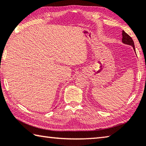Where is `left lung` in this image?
Here are the masks:
<instances>
[{
    "label": "left lung",
    "instance_id": "1",
    "mask_svg": "<svg viewBox=\"0 0 146 146\" xmlns=\"http://www.w3.org/2000/svg\"><path fill=\"white\" fill-rule=\"evenodd\" d=\"M122 35H123V38H122V41H123V43L124 44H128V45L132 46L134 50L135 51V45H134V42L131 37L129 36L128 34L126 33L124 31H123Z\"/></svg>",
    "mask_w": 146,
    "mask_h": 146
}]
</instances>
